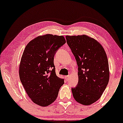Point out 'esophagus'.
<instances>
[{
	"mask_svg": "<svg viewBox=\"0 0 123 123\" xmlns=\"http://www.w3.org/2000/svg\"><path fill=\"white\" fill-rule=\"evenodd\" d=\"M69 75L68 76H65V79H66V81H68V80H69Z\"/></svg>",
	"mask_w": 123,
	"mask_h": 123,
	"instance_id": "1",
	"label": "esophagus"
}]
</instances>
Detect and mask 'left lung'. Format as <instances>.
Here are the masks:
<instances>
[{
	"instance_id": "obj_1",
	"label": "left lung",
	"mask_w": 123,
	"mask_h": 123,
	"mask_svg": "<svg viewBox=\"0 0 123 123\" xmlns=\"http://www.w3.org/2000/svg\"><path fill=\"white\" fill-rule=\"evenodd\" d=\"M66 38L78 67V84L72 88L73 96L82 105H91L100 98L108 83L107 54L101 44L86 35Z\"/></svg>"
}]
</instances>
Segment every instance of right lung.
Instances as JSON below:
<instances>
[{
  "mask_svg": "<svg viewBox=\"0 0 123 123\" xmlns=\"http://www.w3.org/2000/svg\"><path fill=\"white\" fill-rule=\"evenodd\" d=\"M66 43L63 36L45 34L27 44L19 65V77L32 101L47 107L56 99L64 80L56 76L54 56Z\"/></svg>",
  "mask_w": 123,
  "mask_h": 123,
  "instance_id": "add662e5",
  "label": "right lung"
}]
</instances>
